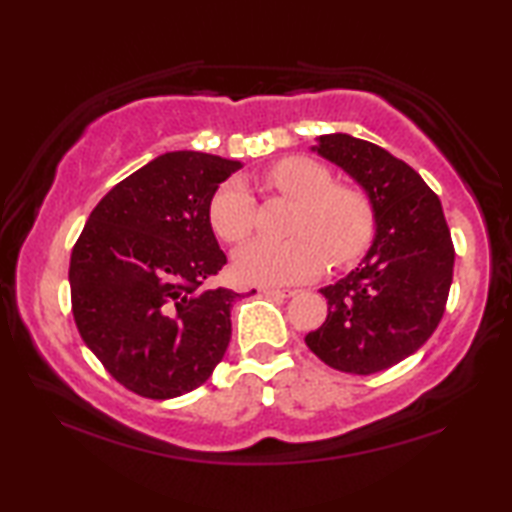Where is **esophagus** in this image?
I'll return each instance as SVG.
<instances>
[{
  "label": "esophagus",
  "mask_w": 512,
  "mask_h": 512,
  "mask_svg": "<svg viewBox=\"0 0 512 512\" xmlns=\"http://www.w3.org/2000/svg\"><path fill=\"white\" fill-rule=\"evenodd\" d=\"M262 293H266V296H273V298H291V296H296V291H293V289H275V287H264Z\"/></svg>",
  "instance_id": "34e87169"
}]
</instances>
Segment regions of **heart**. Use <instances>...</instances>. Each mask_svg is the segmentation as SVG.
Segmentation results:
<instances>
[{
    "mask_svg": "<svg viewBox=\"0 0 512 512\" xmlns=\"http://www.w3.org/2000/svg\"><path fill=\"white\" fill-rule=\"evenodd\" d=\"M266 185L298 203L291 221L293 239H257L239 248L235 273L241 282L284 287L318 275L327 262L343 268L357 262L375 239L377 212L366 189L336 183L327 164L291 155L264 173ZM210 223L230 244L253 235L257 203L244 180L230 178L210 201Z\"/></svg>",
    "mask_w": 512,
    "mask_h": 512,
    "instance_id": "b5f03b06",
    "label": "heart"
}]
</instances>
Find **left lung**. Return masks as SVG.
Wrapping results in <instances>:
<instances>
[{
    "label": "left lung",
    "instance_id": "obj_1",
    "mask_svg": "<svg viewBox=\"0 0 512 512\" xmlns=\"http://www.w3.org/2000/svg\"><path fill=\"white\" fill-rule=\"evenodd\" d=\"M375 203V241L359 268L320 289L327 318L305 336L329 368L372 375L420 350L445 314L454 244L443 205L420 173L381 146L334 133L314 146Z\"/></svg>",
    "mask_w": 512,
    "mask_h": 512
}]
</instances>
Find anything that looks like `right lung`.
I'll return each mask as SVG.
<instances>
[{
    "instance_id": "add662e5",
    "label": "right lung",
    "mask_w": 512,
    "mask_h": 512,
    "mask_svg": "<svg viewBox=\"0 0 512 512\" xmlns=\"http://www.w3.org/2000/svg\"><path fill=\"white\" fill-rule=\"evenodd\" d=\"M237 169L210 153H164L112 187L76 239V327L128 391L149 400L194 391L228 350L239 293L205 284L228 262L210 201Z\"/></svg>"
}]
</instances>
